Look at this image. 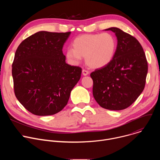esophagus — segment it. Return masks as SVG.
Segmentation results:
<instances>
[{
	"mask_svg": "<svg viewBox=\"0 0 160 160\" xmlns=\"http://www.w3.org/2000/svg\"><path fill=\"white\" fill-rule=\"evenodd\" d=\"M82 74H83L84 76H86V75H87L88 74V72L83 69V70H82Z\"/></svg>",
	"mask_w": 160,
	"mask_h": 160,
	"instance_id": "1",
	"label": "esophagus"
}]
</instances>
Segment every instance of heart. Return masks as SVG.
<instances>
[{
  "label": "heart",
  "mask_w": 160,
  "mask_h": 160,
  "mask_svg": "<svg viewBox=\"0 0 160 160\" xmlns=\"http://www.w3.org/2000/svg\"><path fill=\"white\" fill-rule=\"evenodd\" d=\"M72 46L73 49L66 52V57L72 64H77L82 57H85L87 64L98 69L111 62L116 52L117 42L108 33L84 34L73 40Z\"/></svg>",
  "instance_id": "heart-1"
}]
</instances>
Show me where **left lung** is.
Returning <instances> with one entry per match:
<instances>
[{
  "label": "left lung",
  "mask_w": 160,
  "mask_h": 160,
  "mask_svg": "<svg viewBox=\"0 0 160 160\" xmlns=\"http://www.w3.org/2000/svg\"><path fill=\"white\" fill-rule=\"evenodd\" d=\"M117 38L114 58L107 66L90 73L93 96L100 106L119 111L129 107L142 92L148 62L139 42L120 28L111 27Z\"/></svg>",
  "instance_id": "8db88e82"
}]
</instances>
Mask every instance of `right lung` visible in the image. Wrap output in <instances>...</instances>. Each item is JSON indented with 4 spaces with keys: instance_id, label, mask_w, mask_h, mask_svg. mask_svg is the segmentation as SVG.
Segmentation results:
<instances>
[{
    "instance_id": "obj_1",
    "label": "right lung",
    "mask_w": 160,
    "mask_h": 160,
    "mask_svg": "<svg viewBox=\"0 0 160 160\" xmlns=\"http://www.w3.org/2000/svg\"><path fill=\"white\" fill-rule=\"evenodd\" d=\"M71 32L41 31L18 46L12 65L14 94L28 111L52 115L67 104L82 68L66 63L62 47Z\"/></svg>"
}]
</instances>
